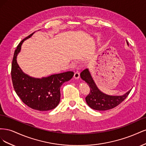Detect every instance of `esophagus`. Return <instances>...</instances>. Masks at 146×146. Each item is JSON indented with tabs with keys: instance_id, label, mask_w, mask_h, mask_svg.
Masks as SVG:
<instances>
[{
	"instance_id": "obj_1",
	"label": "esophagus",
	"mask_w": 146,
	"mask_h": 146,
	"mask_svg": "<svg viewBox=\"0 0 146 146\" xmlns=\"http://www.w3.org/2000/svg\"><path fill=\"white\" fill-rule=\"evenodd\" d=\"M74 77V78H76V79H78L79 78H80V74H79V73L77 72H75Z\"/></svg>"
}]
</instances>
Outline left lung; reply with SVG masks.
Segmentation results:
<instances>
[{
	"label": "left lung",
	"mask_w": 146,
	"mask_h": 146,
	"mask_svg": "<svg viewBox=\"0 0 146 146\" xmlns=\"http://www.w3.org/2000/svg\"><path fill=\"white\" fill-rule=\"evenodd\" d=\"M127 45L129 43L126 41ZM80 77L87 83L90 88V92L86 97V102L92 109L98 111H105L112 109L120 104L129 94L131 90L121 96L108 95L101 91L94 80L89 69H86L80 73Z\"/></svg>",
	"instance_id": "obj_1"
}]
</instances>
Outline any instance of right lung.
Returning a JSON list of instances; mask_svg holds the SVG:
<instances>
[{"instance_id": "obj_1", "label": "right lung", "mask_w": 146, "mask_h": 146, "mask_svg": "<svg viewBox=\"0 0 146 146\" xmlns=\"http://www.w3.org/2000/svg\"><path fill=\"white\" fill-rule=\"evenodd\" d=\"M33 32L17 46L11 65V78L17 95L28 107L38 111L54 109L60 101V87L74 76L73 72L53 74L48 77L35 78L24 73L17 62V56L26 39L32 36Z\"/></svg>"}]
</instances>
